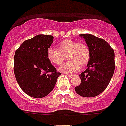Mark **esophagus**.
Masks as SVG:
<instances>
[{"mask_svg":"<svg viewBox=\"0 0 126 126\" xmlns=\"http://www.w3.org/2000/svg\"><path fill=\"white\" fill-rule=\"evenodd\" d=\"M66 76H67L69 77V78H72V77L73 76V74H67Z\"/></svg>","mask_w":126,"mask_h":126,"instance_id":"obj_1","label":"esophagus"}]
</instances>
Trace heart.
<instances>
[{"label":"heart","instance_id":"1","mask_svg":"<svg viewBox=\"0 0 126 126\" xmlns=\"http://www.w3.org/2000/svg\"><path fill=\"white\" fill-rule=\"evenodd\" d=\"M48 59L52 64L61 65L67 57L69 61L62 64L59 71L62 73H75L81 67L88 64L90 59V50L84 43H79L71 39H65L59 43V49L50 47L47 52Z\"/></svg>","mask_w":126,"mask_h":126}]
</instances>
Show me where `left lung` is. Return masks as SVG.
Returning <instances> with one entry per match:
<instances>
[{
    "label": "left lung",
    "mask_w": 126,
    "mask_h": 126,
    "mask_svg": "<svg viewBox=\"0 0 126 126\" xmlns=\"http://www.w3.org/2000/svg\"><path fill=\"white\" fill-rule=\"evenodd\" d=\"M90 50L87 69L79 75L80 85L75 91L80 96L94 97L104 91L109 85L115 70V54L110 45L103 39L91 34H79Z\"/></svg>",
    "instance_id": "left-lung-1"
}]
</instances>
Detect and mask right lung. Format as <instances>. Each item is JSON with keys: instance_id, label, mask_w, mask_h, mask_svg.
Listing matches in <instances>:
<instances>
[{"instance_id": "1", "label": "right lung", "mask_w": 126, "mask_h": 126, "mask_svg": "<svg viewBox=\"0 0 126 126\" xmlns=\"http://www.w3.org/2000/svg\"><path fill=\"white\" fill-rule=\"evenodd\" d=\"M53 39L51 35L38 34L24 41L15 52L16 79L23 92L32 97L39 98L49 94L61 74L47 55Z\"/></svg>"}]
</instances>
